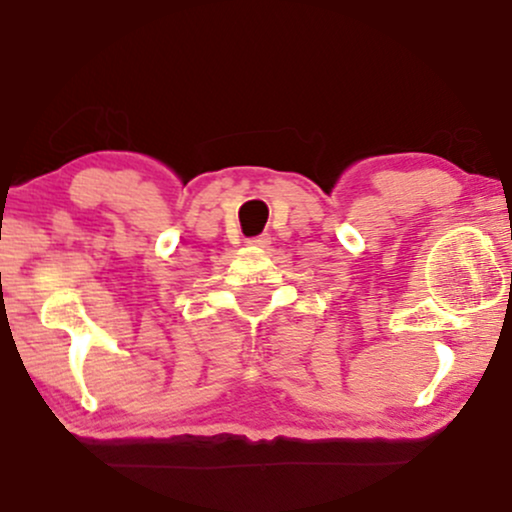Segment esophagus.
I'll return each mask as SVG.
<instances>
[{
	"label": "esophagus",
	"mask_w": 512,
	"mask_h": 512,
	"mask_svg": "<svg viewBox=\"0 0 512 512\" xmlns=\"http://www.w3.org/2000/svg\"><path fill=\"white\" fill-rule=\"evenodd\" d=\"M269 243H272V238H269L267 233H262V236H255V238H250V240H248L250 248H267Z\"/></svg>",
	"instance_id": "1"
}]
</instances>
